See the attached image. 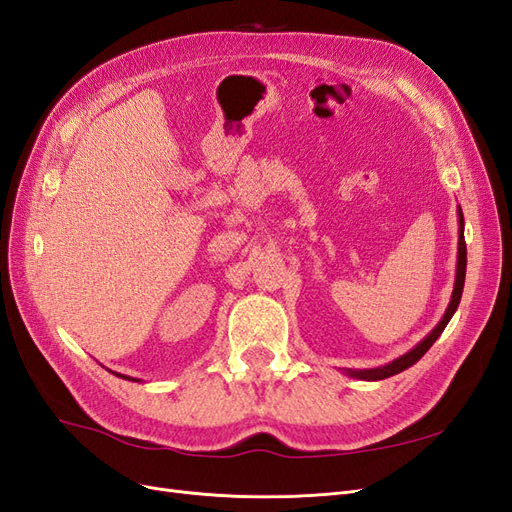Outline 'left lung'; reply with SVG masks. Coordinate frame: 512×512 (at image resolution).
<instances>
[{"instance_id":"1","label":"left lung","mask_w":512,"mask_h":512,"mask_svg":"<svg viewBox=\"0 0 512 512\" xmlns=\"http://www.w3.org/2000/svg\"><path fill=\"white\" fill-rule=\"evenodd\" d=\"M459 256H457V280H455V290H453V299H451V303H448V309H446V314H444V318L440 320V324L436 329H433L421 344H418L416 348H412L410 352H406L404 356H399V359H395L393 363H389V365H384V367H376V369H359V371H348L350 376H354V378H361V380H384V378H389V376H395V374H399V371H404V369H408L410 365H414L418 359H421V356L433 346V342H436V339L442 335V331L446 329V324H448V320L453 318V314H455V309L459 307V301H461V292H463V282H466V265H468V250H466V239H463V213H461V209H459Z\"/></svg>"}]
</instances>
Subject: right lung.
Wrapping results in <instances>:
<instances>
[{
  "instance_id": "right-lung-1",
  "label": "right lung",
  "mask_w": 512,
  "mask_h": 512,
  "mask_svg": "<svg viewBox=\"0 0 512 512\" xmlns=\"http://www.w3.org/2000/svg\"><path fill=\"white\" fill-rule=\"evenodd\" d=\"M121 378H126V380H134V378H128V376H121Z\"/></svg>"
}]
</instances>
